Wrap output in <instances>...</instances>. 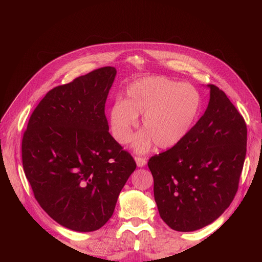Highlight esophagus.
I'll return each instance as SVG.
<instances>
[{
  "label": "esophagus",
  "instance_id": "34e87169",
  "mask_svg": "<svg viewBox=\"0 0 262 262\" xmlns=\"http://www.w3.org/2000/svg\"><path fill=\"white\" fill-rule=\"evenodd\" d=\"M136 162H137V165L138 167H144V166L146 165V158L144 157H140V156H137L136 157Z\"/></svg>",
  "mask_w": 262,
  "mask_h": 262
}]
</instances>
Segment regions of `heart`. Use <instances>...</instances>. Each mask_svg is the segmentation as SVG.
I'll list each match as a JSON object with an SVG mask.
<instances>
[{"mask_svg": "<svg viewBox=\"0 0 262 262\" xmlns=\"http://www.w3.org/2000/svg\"><path fill=\"white\" fill-rule=\"evenodd\" d=\"M201 107V96L193 86L164 76H148L129 85L124 100L118 99L109 110L114 138L121 144L131 140L142 118L145 131L134 139V148L144 152L154 142L166 149L177 145L191 129Z\"/></svg>", "mask_w": 262, "mask_h": 262, "instance_id": "b5f03b06", "label": "heart"}]
</instances>
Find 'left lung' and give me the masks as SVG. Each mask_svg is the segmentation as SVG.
<instances>
[{
  "mask_svg": "<svg viewBox=\"0 0 262 262\" xmlns=\"http://www.w3.org/2000/svg\"><path fill=\"white\" fill-rule=\"evenodd\" d=\"M204 115L179 143L147 163L162 220L178 232L211 224L232 203L247 150L243 116L215 85Z\"/></svg>",
  "mask_w": 262,
  "mask_h": 262,
  "instance_id": "left-lung-1",
  "label": "left lung"
}]
</instances>
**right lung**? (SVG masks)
<instances>
[{
    "label": "right lung",
    "instance_id": "right-lung-1",
    "mask_svg": "<svg viewBox=\"0 0 262 262\" xmlns=\"http://www.w3.org/2000/svg\"><path fill=\"white\" fill-rule=\"evenodd\" d=\"M116 74L105 67L54 87L23 136V167L36 200L72 231L104 226L137 167L109 133L105 104Z\"/></svg>",
    "mask_w": 262,
    "mask_h": 262
}]
</instances>
